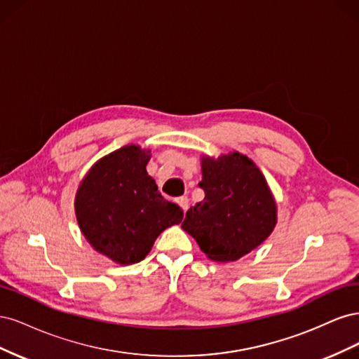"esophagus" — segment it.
Here are the masks:
<instances>
[{
    "mask_svg": "<svg viewBox=\"0 0 359 359\" xmlns=\"http://www.w3.org/2000/svg\"><path fill=\"white\" fill-rule=\"evenodd\" d=\"M177 203L181 206L184 212H186V211L189 210V198H187V196H181V198H178V199H177Z\"/></svg>",
    "mask_w": 359,
    "mask_h": 359,
    "instance_id": "obj_1",
    "label": "esophagus"
}]
</instances>
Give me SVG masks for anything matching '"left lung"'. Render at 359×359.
I'll use <instances>...</instances> for the list:
<instances>
[{"instance_id": "8db88e82", "label": "left lung", "mask_w": 359, "mask_h": 359, "mask_svg": "<svg viewBox=\"0 0 359 359\" xmlns=\"http://www.w3.org/2000/svg\"><path fill=\"white\" fill-rule=\"evenodd\" d=\"M202 202L187 211L182 229L217 262H229L252 252L273 232L276 202L268 184L248 157L233 153L202 158Z\"/></svg>"}]
</instances>
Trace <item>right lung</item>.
<instances>
[{
    "label": "right lung",
    "mask_w": 359,
    "mask_h": 359,
    "mask_svg": "<svg viewBox=\"0 0 359 359\" xmlns=\"http://www.w3.org/2000/svg\"><path fill=\"white\" fill-rule=\"evenodd\" d=\"M148 153L136 145L114 151L95 163L76 194L82 233L97 252L121 265L142 260L156 238L184 217L147 173Z\"/></svg>",
    "instance_id": "add662e5"
}]
</instances>
